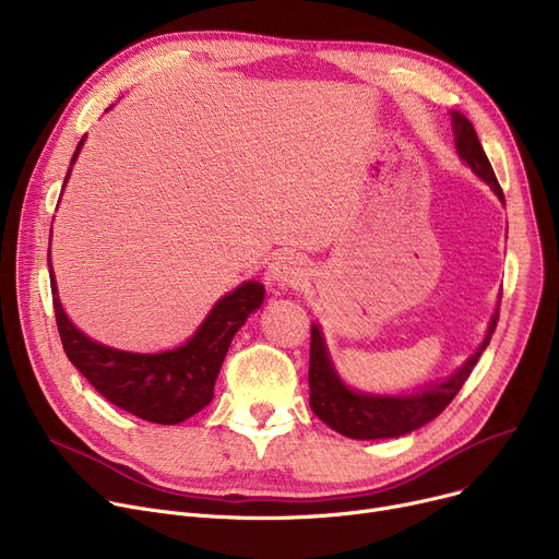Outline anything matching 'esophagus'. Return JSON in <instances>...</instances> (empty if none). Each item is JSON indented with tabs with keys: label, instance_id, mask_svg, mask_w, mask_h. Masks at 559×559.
Instances as JSON below:
<instances>
[{
	"label": "esophagus",
	"instance_id": "obj_1",
	"mask_svg": "<svg viewBox=\"0 0 559 559\" xmlns=\"http://www.w3.org/2000/svg\"><path fill=\"white\" fill-rule=\"evenodd\" d=\"M270 274L281 287H301L308 278V264L299 253L287 251L272 262Z\"/></svg>",
	"mask_w": 559,
	"mask_h": 559
}]
</instances>
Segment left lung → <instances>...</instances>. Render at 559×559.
I'll list each match as a JSON object with an SVG mask.
<instances>
[{
    "label": "left lung",
    "mask_w": 559,
    "mask_h": 559,
    "mask_svg": "<svg viewBox=\"0 0 559 559\" xmlns=\"http://www.w3.org/2000/svg\"><path fill=\"white\" fill-rule=\"evenodd\" d=\"M451 122L455 133V150L460 158L472 167V171L480 181H485L493 190L498 199L506 203L503 190L496 181V174L491 169V163L485 156V150L476 135L474 124L457 110H451ZM496 321H498V310L493 312L487 326V335L483 344L476 348V354L468 358L455 373H451L447 380H442V383H432L419 392L396 394V396L365 394V392L350 390L333 367L321 329L312 324L310 369H308L312 413L329 428L350 439H388V437H401V435L413 432L426 426L428 421H432L437 415H442L447 405L462 390L464 380L476 367L478 358L483 356V350L487 348L493 335Z\"/></svg>",
    "instance_id": "1"
}]
</instances>
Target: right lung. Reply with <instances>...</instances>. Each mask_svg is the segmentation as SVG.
<instances>
[{
  "instance_id": "right-lung-1",
  "label": "right lung",
  "mask_w": 559,
  "mask_h": 559,
  "mask_svg": "<svg viewBox=\"0 0 559 559\" xmlns=\"http://www.w3.org/2000/svg\"><path fill=\"white\" fill-rule=\"evenodd\" d=\"M83 142L85 135L76 144L72 165ZM70 171L72 167L68 169L66 183ZM47 262L56 324L70 362L112 405L144 421L163 426L181 424L213 401L215 380L230 340L242 329L247 317L264 301V285L247 281L213 306L186 344L160 350V354H133V350L95 342L72 324L58 299L51 260Z\"/></svg>"
}]
</instances>
